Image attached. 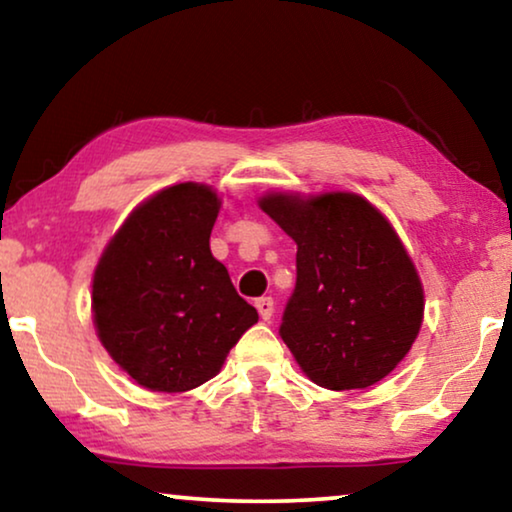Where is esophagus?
<instances>
[{
	"label": "esophagus",
	"instance_id": "esophagus-1",
	"mask_svg": "<svg viewBox=\"0 0 512 512\" xmlns=\"http://www.w3.org/2000/svg\"><path fill=\"white\" fill-rule=\"evenodd\" d=\"M254 305H256L258 314H261V319H265V321L272 319V312H275V300L265 296V298H258Z\"/></svg>",
	"mask_w": 512,
	"mask_h": 512
}]
</instances>
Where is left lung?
<instances>
[{
  "label": "left lung",
  "instance_id": "left-lung-1",
  "mask_svg": "<svg viewBox=\"0 0 512 512\" xmlns=\"http://www.w3.org/2000/svg\"><path fill=\"white\" fill-rule=\"evenodd\" d=\"M258 205L298 244L279 335L303 373L333 391L387 377L424 317L422 282L391 223L356 193H268Z\"/></svg>",
  "mask_w": 512,
  "mask_h": 512
}]
</instances>
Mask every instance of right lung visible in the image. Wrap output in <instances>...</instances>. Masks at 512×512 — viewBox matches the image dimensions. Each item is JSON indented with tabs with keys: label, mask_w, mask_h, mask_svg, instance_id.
Returning <instances> with one entry per match:
<instances>
[{
	"label": "right lung",
	"mask_w": 512,
	"mask_h": 512,
	"mask_svg": "<svg viewBox=\"0 0 512 512\" xmlns=\"http://www.w3.org/2000/svg\"><path fill=\"white\" fill-rule=\"evenodd\" d=\"M219 209L205 184L163 188L125 219L95 268L100 342L151 391L177 394L212 380L258 321L209 249Z\"/></svg>",
	"instance_id": "right-lung-1"
}]
</instances>
